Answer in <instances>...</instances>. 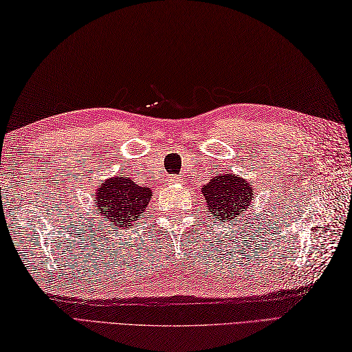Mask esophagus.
Masks as SVG:
<instances>
[{
    "instance_id": "esophagus-1",
    "label": "esophagus",
    "mask_w": 352,
    "mask_h": 352,
    "mask_svg": "<svg viewBox=\"0 0 352 352\" xmlns=\"http://www.w3.org/2000/svg\"><path fill=\"white\" fill-rule=\"evenodd\" d=\"M168 181H170L171 184H181V182H182V177H181V176H173V177H170Z\"/></svg>"
}]
</instances>
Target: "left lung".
I'll use <instances>...</instances> for the list:
<instances>
[{
  "label": "left lung",
  "mask_w": 352,
  "mask_h": 352,
  "mask_svg": "<svg viewBox=\"0 0 352 352\" xmlns=\"http://www.w3.org/2000/svg\"><path fill=\"white\" fill-rule=\"evenodd\" d=\"M203 199L213 219L226 222L237 219L252 203L255 188L242 176L227 171L226 175L212 176L210 181L201 188Z\"/></svg>",
  "instance_id": "8db88e82"
}]
</instances>
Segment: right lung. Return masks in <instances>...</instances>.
I'll return each mask as SVG.
<instances>
[{
  "label": "right lung",
  "instance_id": "obj_1",
  "mask_svg": "<svg viewBox=\"0 0 352 352\" xmlns=\"http://www.w3.org/2000/svg\"><path fill=\"white\" fill-rule=\"evenodd\" d=\"M152 200V190L139 186L134 179L115 176L102 182L94 195V208L110 226L130 228L143 217Z\"/></svg>",
  "mask_w": 352,
  "mask_h": 352
}]
</instances>
